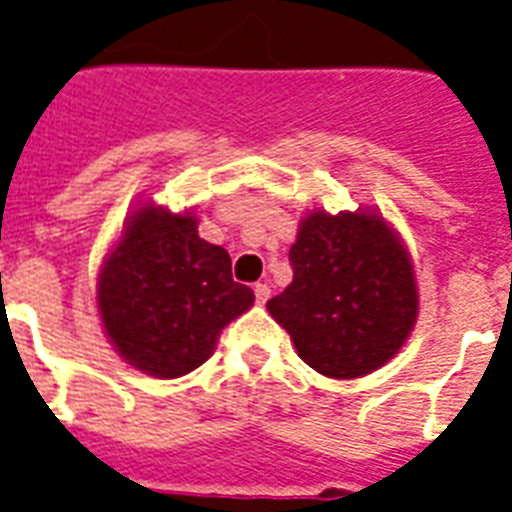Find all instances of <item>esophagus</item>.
I'll use <instances>...</instances> for the list:
<instances>
[{"mask_svg":"<svg viewBox=\"0 0 512 512\" xmlns=\"http://www.w3.org/2000/svg\"><path fill=\"white\" fill-rule=\"evenodd\" d=\"M253 293H256V303H261V306H264V303L269 301V293H272V290H269V285H266V282H256V285H253Z\"/></svg>","mask_w":512,"mask_h":512,"instance_id":"obj_1","label":"esophagus"}]
</instances>
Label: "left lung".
<instances>
[{"mask_svg": "<svg viewBox=\"0 0 512 512\" xmlns=\"http://www.w3.org/2000/svg\"><path fill=\"white\" fill-rule=\"evenodd\" d=\"M293 282L266 303L298 356L324 377L356 379L390 361L418 316L413 261L374 211H311L290 248Z\"/></svg>", "mask_w": 512, "mask_h": 512, "instance_id": "1", "label": "left lung"}]
</instances>
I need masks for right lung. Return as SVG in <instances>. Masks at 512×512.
<instances>
[{
	"label": "right lung",
	"instance_id": "add662e5",
	"mask_svg": "<svg viewBox=\"0 0 512 512\" xmlns=\"http://www.w3.org/2000/svg\"><path fill=\"white\" fill-rule=\"evenodd\" d=\"M101 324L133 369L183 377L214 353L219 332L253 306L230 253L198 238V217L143 204L128 217L96 282Z\"/></svg>",
	"mask_w": 512,
	"mask_h": 512
}]
</instances>
